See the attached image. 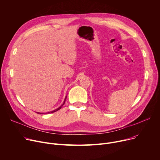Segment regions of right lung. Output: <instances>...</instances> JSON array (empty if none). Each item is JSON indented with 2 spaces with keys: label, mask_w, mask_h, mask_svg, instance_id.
<instances>
[{
  "label": "right lung",
  "mask_w": 160,
  "mask_h": 160,
  "mask_svg": "<svg viewBox=\"0 0 160 160\" xmlns=\"http://www.w3.org/2000/svg\"><path fill=\"white\" fill-rule=\"evenodd\" d=\"M66 98H67V97H65V100H64V102H63V103L60 106V107L58 108H57V109H55V110H54V111H51V112H48V113H52V112H56V111H58V110H60L62 107H63V105H64V103H65V100H66ZM38 114H39V112H38ZM41 114V113H40ZM42 114V113H41Z\"/></svg>",
  "instance_id": "1"
}]
</instances>
